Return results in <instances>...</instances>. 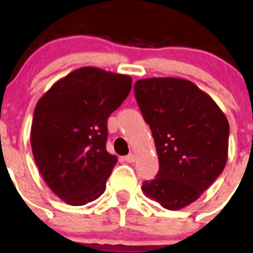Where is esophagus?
Listing matches in <instances>:
<instances>
[{
    "label": "esophagus",
    "instance_id": "esophagus-1",
    "mask_svg": "<svg viewBox=\"0 0 253 253\" xmlns=\"http://www.w3.org/2000/svg\"><path fill=\"white\" fill-rule=\"evenodd\" d=\"M125 161L128 162V164H133V162L136 161V156H134L133 153H129V155H127L126 157H125Z\"/></svg>",
    "mask_w": 253,
    "mask_h": 253
}]
</instances>
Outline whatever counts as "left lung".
Listing matches in <instances>:
<instances>
[{"label": "left lung", "mask_w": 253, "mask_h": 253, "mask_svg": "<svg viewBox=\"0 0 253 253\" xmlns=\"http://www.w3.org/2000/svg\"><path fill=\"white\" fill-rule=\"evenodd\" d=\"M134 94L159 156L155 180L142 191L171 211L195 202L223 171L230 125L210 94L188 80H138Z\"/></svg>", "instance_id": "1"}]
</instances>
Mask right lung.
I'll list each match as a JSON object with an SVG mask.
<instances>
[{
  "label": "right lung",
  "mask_w": 253,
  "mask_h": 253,
  "mask_svg": "<svg viewBox=\"0 0 253 253\" xmlns=\"http://www.w3.org/2000/svg\"><path fill=\"white\" fill-rule=\"evenodd\" d=\"M132 79L81 67L52 84L35 108L31 148L51 191L72 206L94 201L117 157L106 150L107 119L131 91Z\"/></svg>",
  "instance_id": "obj_1"
}]
</instances>
